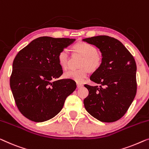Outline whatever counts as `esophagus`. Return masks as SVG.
I'll return each mask as SVG.
<instances>
[{
  "instance_id": "34e87169",
  "label": "esophagus",
  "mask_w": 149,
  "mask_h": 149,
  "mask_svg": "<svg viewBox=\"0 0 149 149\" xmlns=\"http://www.w3.org/2000/svg\"><path fill=\"white\" fill-rule=\"evenodd\" d=\"M77 88H81L83 86V84L81 83H77Z\"/></svg>"
}]
</instances>
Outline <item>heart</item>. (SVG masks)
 Here are the masks:
<instances>
[{"instance_id":"1","label":"heart","mask_w":149,"mask_h":149,"mask_svg":"<svg viewBox=\"0 0 149 149\" xmlns=\"http://www.w3.org/2000/svg\"><path fill=\"white\" fill-rule=\"evenodd\" d=\"M76 51L84 56L81 66V68L69 70L65 72L64 77L66 79H71L77 83H82L87 77L89 73L88 68L91 70H95L100 67L102 63V57L97 52V49L93 45L87 42H80L74 46ZM69 53L66 48H64L59 52L58 54V61L62 68H66L68 64Z\"/></svg>"}]
</instances>
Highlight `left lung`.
I'll return each mask as SVG.
<instances>
[{
  "label": "left lung",
  "mask_w": 149,
  "mask_h": 149,
  "mask_svg": "<svg viewBox=\"0 0 149 149\" xmlns=\"http://www.w3.org/2000/svg\"><path fill=\"white\" fill-rule=\"evenodd\" d=\"M83 40L97 47L102 54L100 67L90 77L100 86L85 85L89 91L83 101L86 110L101 122L117 121L128 111L136 93L135 60L117 39L99 36Z\"/></svg>",
  "instance_id": "1"
}]
</instances>
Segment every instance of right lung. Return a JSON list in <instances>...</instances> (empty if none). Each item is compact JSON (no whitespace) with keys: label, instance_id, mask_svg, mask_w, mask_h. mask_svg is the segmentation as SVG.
I'll list each match as a JSON object with an SVG mask.
<instances>
[{"label":"right lung","instance_id":"1","mask_svg":"<svg viewBox=\"0 0 149 149\" xmlns=\"http://www.w3.org/2000/svg\"><path fill=\"white\" fill-rule=\"evenodd\" d=\"M74 41L40 37L21 49L15 58L10 87L17 108L27 119L42 122L54 118L76 89L73 80L58 79L63 73L58 54Z\"/></svg>","mask_w":149,"mask_h":149}]
</instances>
